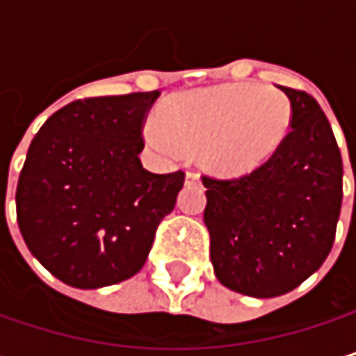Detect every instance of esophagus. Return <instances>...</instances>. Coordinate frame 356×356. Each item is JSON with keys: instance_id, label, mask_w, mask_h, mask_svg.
Here are the masks:
<instances>
[{"instance_id": "obj_1", "label": "esophagus", "mask_w": 356, "mask_h": 356, "mask_svg": "<svg viewBox=\"0 0 356 356\" xmlns=\"http://www.w3.org/2000/svg\"><path fill=\"white\" fill-rule=\"evenodd\" d=\"M185 183H187V185H197V183H200V175L189 171V173L185 175Z\"/></svg>"}]
</instances>
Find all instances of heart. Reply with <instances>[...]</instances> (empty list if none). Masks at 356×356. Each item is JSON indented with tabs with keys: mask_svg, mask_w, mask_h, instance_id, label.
Masks as SVG:
<instances>
[{
	"mask_svg": "<svg viewBox=\"0 0 356 356\" xmlns=\"http://www.w3.org/2000/svg\"><path fill=\"white\" fill-rule=\"evenodd\" d=\"M148 125L146 142L167 156L200 152L208 171L243 177L264 167L284 144L293 107L284 92L237 82L169 97Z\"/></svg>",
	"mask_w": 356,
	"mask_h": 356,
	"instance_id": "b5f03b06",
	"label": "heart"
}]
</instances>
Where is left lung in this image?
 I'll list each match as a JSON object with an SVG mask.
<instances>
[{
	"instance_id": "1",
	"label": "left lung",
	"mask_w": 356,
	"mask_h": 356,
	"mask_svg": "<svg viewBox=\"0 0 356 356\" xmlns=\"http://www.w3.org/2000/svg\"><path fill=\"white\" fill-rule=\"evenodd\" d=\"M293 125L280 150L239 179L202 177L214 274L227 289L270 299L325 261L342 206V156L318 101L280 86Z\"/></svg>"
}]
</instances>
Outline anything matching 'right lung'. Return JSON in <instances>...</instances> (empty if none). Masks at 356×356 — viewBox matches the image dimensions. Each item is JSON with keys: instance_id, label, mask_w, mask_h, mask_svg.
I'll list each match as a JSON object with an SVG mask.
<instances>
[{"instance_id": "right-lung-1", "label": "right lung", "mask_w": 356, "mask_h": 356, "mask_svg": "<svg viewBox=\"0 0 356 356\" xmlns=\"http://www.w3.org/2000/svg\"><path fill=\"white\" fill-rule=\"evenodd\" d=\"M159 90L74 101L31 142L16 189L26 248L61 282L101 289L142 270L185 173L142 167L144 121Z\"/></svg>"}]
</instances>
